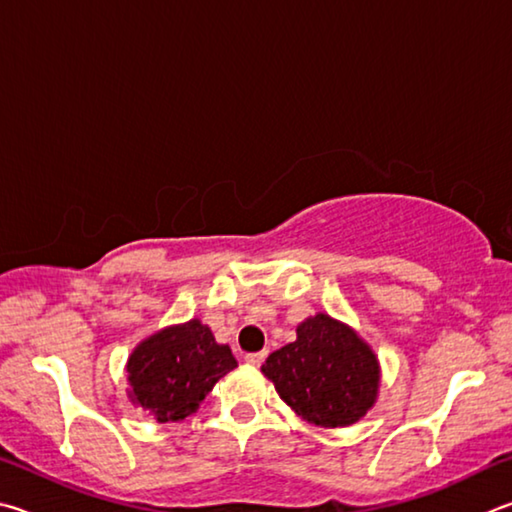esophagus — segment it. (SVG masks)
<instances>
[{"label": "esophagus", "mask_w": 512, "mask_h": 512, "mask_svg": "<svg viewBox=\"0 0 512 512\" xmlns=\"http://www.w3.org/2000/svg\"><path fill=\"white\" fill-rule=\"evenodd\" d=\"M267 357V351H258V353H247L245 355V362L251 364V366H261L265 362Z\"/></svg>", "instance_id": "obj_1"}]
</instances>
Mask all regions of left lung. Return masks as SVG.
Segmentation results:
<instances>
[{
  "instance_id": "obj_1",
  "label": "left lung",
  "mask_w": 512,
  "mask_h": 512,
  "mask_svg": "<svg viewBox=\"0 0 512 512\" xmlns=\"http://www.w3.org/2000/svg\"><path fill=\"white\" fill-rule=\"evenodd\" d=\"M261 371L294 414L319 427L357 423L380 389V364L371 346L324 312L301 321L297 342L274 351Z\"/></svg>"
}]
</instances>
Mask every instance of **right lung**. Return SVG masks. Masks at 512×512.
I'll list each match as a JSON object with an SVG mask.
<instances>
[{"label":"right lung","instance_id":"add662e5","mask_svg":"<svg viewBox=\"0 0 512 512\" xmlns=\"http://www.w3.org/2000/svg\"><path fill=\"white\" fill-rule=\"evenodd\" d=\"M238 366L231 348L218 344L200 319L168 326L134 348L128 360V396L157 423L191 416L213 384Z\"/></svg>","mask_w":512,"mask_h":512}]
</instances>
